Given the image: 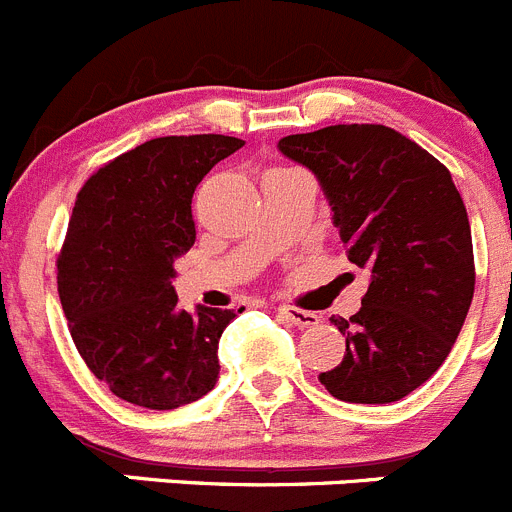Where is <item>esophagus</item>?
I'll list each match as a JSON object with an SVG mask.
<instances>
[{"mask_svg": "<svg viewBox=\"0 0 512 512\" xmlns=\"http://www.w3.org/2000/svg\"><path fill=\"white\" fill-rule=\"evenodd\" d=\"M276 314H279L281 320H287L289 325H294V327H314L317 322H320V317H317L314 312L289 307V304H279V307H276Z\"/></svg>", "mask_w": 512, "mask_h": 512, "instance_id": "34e87169", "label": "esophagus"}]
</instances>
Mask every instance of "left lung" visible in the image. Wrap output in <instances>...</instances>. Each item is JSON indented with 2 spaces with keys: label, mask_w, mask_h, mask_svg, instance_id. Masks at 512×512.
<instances>
[{
  "label": "left lung",
  "mask_w": 512,
  "mask_h": 512,
  "mask_svg": "<svg viewBox=\"0 0 512 512\" xmlns=\"http://www.w3.org/2000/svg\"><path fill=\"white\" fill-rule=\"evenodd\" d=\"M279 152L307 167L350 264L370 271L358 312L332 317L345 358L320 373L340 401H401L447 360L475 294L470 218L449 170L381 124L292 134Z\"/></svg>",
  "instance_id": "1"
}]
</instances>
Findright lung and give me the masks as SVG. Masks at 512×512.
<instances>
[{"instance_id":"1","label":"right lung","mask_w":512,"mask_h":512,"mask_svg":"<svg viewBox=\"0 0 512 512\" xmlns=\"http://www.w3.org/2000/svg\"><path fill=\"white\" fill-rule=\"evenodd\" d=\"M241 147L223 134L159 137L103 164L78 192L58 256L60 304L91 373L134 406L177 409L218 381V340L236 312H185L172 281L195 243L192 192Z\"/></svg>"}]
</instances>
